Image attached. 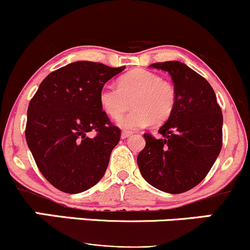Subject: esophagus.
Wrapping results in <instances>:
<instances>
[{
    "instance_id": "1",
    "label": "esophagus",
    "mask_w": 250,
    "mask_h": 250,
    "mask_svg": "<svg viewBox=\"0 0 250 250\" xmlns=\"http://www.w3.org/2000/svg\"><path fill=\"white\" fill-rule=\"evenodd\" d=\"M132 135V132H130V131H123L122 132V138L124 140V138H127L128 136Z\"/></svg>"
}]
</instances>
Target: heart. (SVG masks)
Instances as JSON below:
<instances>
[{"mask_svg":"<svg viewBox=\"0 0 250 250\" xmlns=\"http://www.w3.org/2000/svg\"><path fill=\"white\" fill-rule=\"evenodd\" d=\"M99 101L102 109L118 119L131 106L133 109L119 119L124 128H141L151 123L163 124L173 113L176 90L156 73L146 69H133L118 79V87L104 86Z\"/></svg>","mask_w":250,"mask_h":250,"instance_id":"obj_1","label":"heart"}]
</instances>
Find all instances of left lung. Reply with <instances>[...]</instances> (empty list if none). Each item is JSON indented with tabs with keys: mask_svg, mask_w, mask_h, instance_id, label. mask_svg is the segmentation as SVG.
<instances>
[{
	"mask_svg": "<svg viewBox=\"0 0 250 250\" xmlns=\"http://www.w3.org/2000/svg\"><path fill=\"white\" fill-rule=\"evenodd\" d=\"M168 72L176 90L173 113L159 128L163 137L144 133L137 156L141 174L161 191L181 194L208 174L223 146V113L210 84L179 61L150 65Z\"/></svg>",
	"mask_w": 250,
	"mask_h": 250,
	"instance_id": "obj_1",
	"label": "left lung"
}]
</instances>
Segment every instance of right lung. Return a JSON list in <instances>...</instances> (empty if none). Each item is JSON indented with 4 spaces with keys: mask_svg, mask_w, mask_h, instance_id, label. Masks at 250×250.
<instances>
[{
    "mask_svg": "<svg viewBox=\"0 0 250 250\" xmlns=\"http://www.w3.org/2000/svg\"><path fill=\"white\" fill-rule=\"evenodd\" d=\"M124 68L72 62L49 73L31 99L25 137L38 169L56 189L78 194L104 177L122 131L102 110L99 94Z\"/></svg>",
    "mask_w": 250,
    "mask_h": 250,
    "instance_id": "add662e5",
    "label": "right lung"
}]
</instances>
